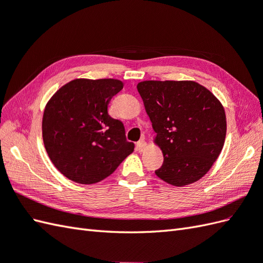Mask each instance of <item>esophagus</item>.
I'll return each instance as SVG.
<instances>
[{
	"label": "esophagus",
	"mask_w": 263,
	"mask_h": 263,
	"mask_svg": "<svg viewBox=\"0 0 263 263\" xmlns=\"http://www.w3.org/2000/svg\"><path fill=\"white\" fill-rule=\"evenodd\" d=\"M145 148H146V143H145L144 140L143 139L140 140V141L137 143V150L139 152H142V151L145 150Z\"/></svg>",
	"instance_id": "obj_1"
}]
</instances>
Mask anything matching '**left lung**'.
<instances>
[{
    "label": "left lung",
    "instance_id": "obj_1",
    "mask_svg": "<svg viewBox=\"0 0 263 263\" xmlns=\"http://www.w3.org/2000/svg\"><path fill=\"white\" fill-rule=\"evenodd\" d=\"M137 88L163 155L156 175L178 187L199 180L224 145L227 117L221 102L193 81H144Z\"/></svg>",
    "mask_w": 263,
    "mask_h": 263
}]
</instances>
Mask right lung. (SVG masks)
<instances>
[{
  "instance_id": "add662e5",
  "label": "right lung",
  "mask_w": 263,
  "mask_h": 263,
  "mask_svg": "<svg viewBox=\"0 0 263 263\" xmlns=\"http://www.w3.org/2000/svg\"><path fill=\"white\" fill-rule=\"evenodd\" d=\"M123 88L119 79L77 78L60 87L42 118L45 148L60 173L79 184H95L114 173L131 155L124 125L107 106Z\"/></svg>"
}]
</instances>
